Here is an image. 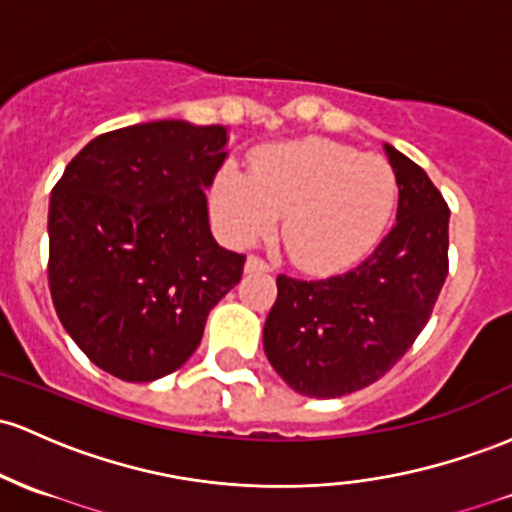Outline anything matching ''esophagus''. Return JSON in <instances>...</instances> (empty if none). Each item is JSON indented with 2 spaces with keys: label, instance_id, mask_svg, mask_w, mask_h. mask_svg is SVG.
Segmentation results:
<instances>
[{
  "label": "esophagus",
  "instance_id": "1",
  "mask_svg": "<svg viewBox=\"0 0 512 512\" xmlns=\"http://www.w3.org/2000/svg\"><path fill=\"white\" fill-rule=\"evenodd\" d=\"M269 267L265 260H262V257H257V255H250L245 260V272H269Z\"/></svg>",
  "mask_w": 512,
  "mask_h": 512
}]
</instances>
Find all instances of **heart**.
<instances>
[{
  "mask_svg": "<svg viewBox=\"0 0 512 512\" xmlns=\"http://www.w3.org/2000/svg\"><path fill=\"white\" fill-rule=\"evenodd\" d=\"M398 184L391 165L328 138L269 145L252 172L226 165L213 179V216L233 245L282 238L296 267L313 274L357 265L384 235Z\"/></svg>",
  "mask_w": 512,
  "mask_h": 512,
  "instance_id": "b5f03b06",
  "label": "heart"
}]
</instances>
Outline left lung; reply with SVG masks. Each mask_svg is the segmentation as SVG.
Wrapping results in <instances>:
<instances>
[{
	"label": "left lung",
	"instance_id": "obj_1",
	"mask_svg": "<svg viewBox=\"0 0 512 512\" xmlns=\"http://www.w3.org/2000/svg\"><path fill=\"white\" fill-rule=\"evenodd\" d=\"M396 174V226L350 272L279 274L265 352L286 384L340 398L384 376L428 325L449 272V209L423 167L386 145Z\"/></svg>",
	"mask_w": 512,
	"mask_h": 512
}]
</instances>
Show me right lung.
<instances>
[{
	"mask_svg": "<svg viewBox=\"0 0 512 512\" xmlns=\"http://www.w3.org/2000/svg\"><path fill=\"white\" fill-rule=\"evenodd\" d=\"M226 128L153 121L101 133L65 167L48 211V286L77 347L123 381L182 367L245 255L209 228L204 189Z\"/></svg>",
	"mask_w": 512,
	"mask_h": 512,
	"instance_id": "1",
	"label": "right lung"
}]
</instances>
